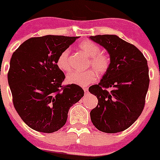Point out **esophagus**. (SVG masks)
I'll use <instances>...</instances> for the list:
<instances>
[{
  "mask_svg": "<svg viewBox=\"0 0 160 160\" xmlns=\"http://www.w3.org/2000/svg\"><path fill=\"white\" fill-rule=\"evenodd\" d=\"M83 89H84V92H85V93H87L88 92V88H86V87H84L83 88Z\"/></svg>",
  "mask_w": 160,
  "mask_h": 160,
  "instance_id": "obj_1",
  "label": "esophagus"
}]
</instances>
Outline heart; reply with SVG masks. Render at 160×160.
Listing matches in <instances>:
<instances>
[{
    "mask_svg": "<svg viewBox=\"0 0 160 160\" xmlns=\"http://www.w3.org/2000/svg\"><path fill=\"white\" fill-rule=\"evenodd\" d=\"M79 48L90 57L89 64L99 74H104L110 67V58L100 52V47L92 41H84L79 44ZM56 65L61 71L68 72L71 70L69 62V50L65 49L60 52L56 60ZM96 74L92 69L86 71H74L67 76V82L69 84L84 86L95 82Z\"/></svg>",
    "mask_w": 160,
    "mask_h": 160,
    "instance_id": "obj_1",
    "label": "heart"
}]
</instances>
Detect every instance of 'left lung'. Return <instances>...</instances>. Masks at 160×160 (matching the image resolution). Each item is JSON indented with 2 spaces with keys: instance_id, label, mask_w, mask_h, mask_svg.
I'll return each instance as SVG.
<instances>
[{
  "instance_id": "8db88e82",
  "label": "left lung",
  "mask_w": 160,
  "mask_h": 160,
  "mask_svg": "<svg viewBox=\"0 0 160 160\" xmlns=\"http://www.w3.org/2000/svg\"><path fill=\"white\" fill-rule=\"evenodd\" d=\"M89 38L106 48L110 67L98 84L89 88L98 104L90 112L92 124L104 133L123 131L141 115L149 86L147 60L132 44L116 35Z\"/></svg>"
}]
</instances>
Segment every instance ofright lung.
<instances>
[{
  "label": "right lung",
  "instance_id": "right-lung-1",
  "mask_svg": "<svg viewBox=\"0 0 160 160\" xmlns=\"http://www.w3.org/2000/svg\"><path fill=\"white\" fill-rule=\"evenodd\" d=\"M79 37L46 35L25 41L13 52L8 81L14 107L33 130L53 133L66 123L70 108L84 96L78 85L63 86L56 60Z\"/></svg>",
  "mask_w": 160,
  "mask_h": 160
}]
</instances>
